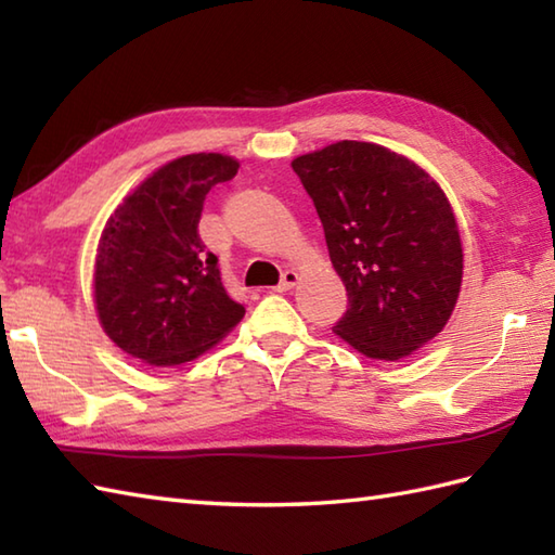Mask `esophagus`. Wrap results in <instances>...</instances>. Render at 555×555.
<instances>
[{"instance_id": "1", "label": "esophagus", "mask_w": 555, "mask_h": 555, "mask_svg": "<svg viewBox=\"0 0 555 555\" xmlns=\"http://www.w3.org/2000/svg\"><path fill=\"white\" fill-rule=\"evenodd\" d=\"M298 284V271L296 269H286L284 274H281V281H279V286H276V291H291L293 286Z\"/></svg>"}]
</instances>
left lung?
<instances>
[{"label":"left lung","mask_w":555,"mask_h":555,"mask_svg":"<svg viewBox=\"0 0 555 555\" xmlns=\"http://www.w3.org/2000/svg\"><path fill=\"white\" fill-rule=\"evenodd\" d=\"M322 219L348 291L334 334L372 360H400L451 320L463 281L453 209L415 162L340 140L291 162Z\"/></svg>","instance_id":"left-lung-1"}]
</instances>
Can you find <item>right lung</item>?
<instances>
[{"label": "right lung", "mask_w": 555, "mask_h": 555, "mask_svg": "<svg viewBox=\"0 0 555 555\" xmlns=\"http://www.w3.org/2000/svg\"><path fill=\"white\" fill-rule=\"evenodd\" d=\"M238 162L199 152L164 164L116 207L102 231L95 305L104 334L140 362L173 367L203 356L243 320L199 241L207 193Z\"/></svg>", "instance_id": "right-lung-1"}]
</instances>
